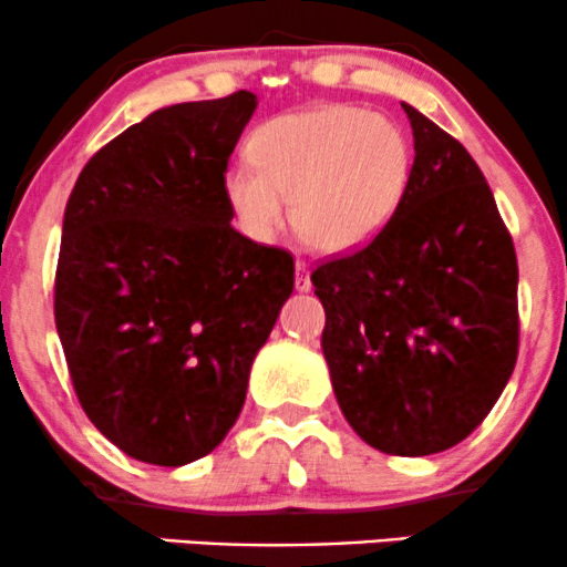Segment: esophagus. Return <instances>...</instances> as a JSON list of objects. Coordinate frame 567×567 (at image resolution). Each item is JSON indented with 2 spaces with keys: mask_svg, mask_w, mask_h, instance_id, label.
I'll return each mask as SVG.
<instances>
[{
  "mask_svg": "<svg viewBox=\"0 0 567 567\" xmlns=\"http://www.w3.org/2000/svg\"><path fill=\"white\" fill-rule=\"evenodd\" d=\"M311 288V279H309V266H306L303 261L296 264V290L306 292Z\"/></svg>",
  "mask_w": 567,
  "mask_h": 567,
  "instance_id": "esophagus-1",
  "label": "esophagus"
}]
</instances>
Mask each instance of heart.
I'll list each match as a JSON object with an SVG mask.
<instances>
[{"instance_id":"heart-1","label":"heart","mask_w":567,"mask_h":567,"mask_svg":"<svg viewBox=\"0 0 567 567\" xmlns=\"http://www.w3.org/2000/svg\"><path fill=\"white\" fill-rule=\"evenodd\" d=\"M249 165L231 167L224 194L243 234L271 243L285 220L317 250L370 243L405 197L410 146L386 116L320 106L275 116L247 141Z\"/></svg>"}]
</instances>
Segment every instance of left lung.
Here are the masks:
<instances>
[{"label":"left lung","mask_w":567,"mask_h":567,"mask_svg":"<svg viewBox=\"0 0 567 567\" xmlns=\"http://www.w3.org/2000/svg\"><path fill=\"white\" fill-rule=\"evenodd\" d=\"M405 197L311 271L341 413L375 451L432 455L483 424L517 362V256L472 154L419 109Z\"/></svg>","instance_id":"1"}]
</instances>
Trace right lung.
Listing matches in <instances>:
<instances>
[{
	"label": "right lung",
	"mask_w": 567,
	"mask_h": 567,
	"mask_svg": "<svg viewBox=\"0 0 567 567\" xmlns=\"http://www.w3.org/2000/svg\"><path fill=\"white\" fill-rule=\"evenodd\" d=\"M258 97L175 103L84 165L63 213L55 328L84 413L130 458L224 442L292 292V256L231 226L224 173Z\"/></svg>",
	"instance_id": "1"
}]
</instances>
